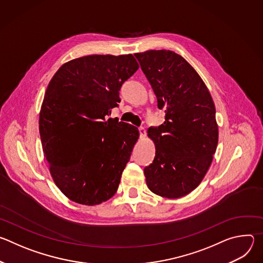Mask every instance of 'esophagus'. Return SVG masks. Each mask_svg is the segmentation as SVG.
I'll return each mask as SVG.
<instances>
[{"label":"esophagus","instance_id":"obj_1","mask_svg":"<svg viewBox=\"0 0 263 263\" xmlns=\"http://www.w3.org/2000/svg\"><path fill=\"white\" fill-rule=\"evenodd\" d=\"M138 130H139V136H140V138H144V137H145V135H146V131H145V129H144L143 127H140Z\"/></svg>","mask_w":263,"mask_h":263}]
</instances>
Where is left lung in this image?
<instances>
[{
    "instance_id": "8db88e82",
    "label": "left lung",
    "mask_w": 263,
    "mask_h": 263,
    "mask_svg": "<svg viewBox=\"0 0 263 263\" xmlns=\"http://www.w3.org/2000/svg\"><path fill=\"white\" fill-rule=\"evenodd\" d=\"M140 67L165 109L164 124L148 128L155 143L153 163L143 172L152 193L178 199L192 193L205 177L218 141L215 106L196 69L173 51L136 53Z\"/></svg>"
}]
</instances>
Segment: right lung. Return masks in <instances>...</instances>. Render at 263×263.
Returning <instances> with one entry per match:
<instances>
[{
    "mask_svg": "<svg viewBox=\"0 0 263 263\" xmlns=\"http://www.w3.org/2000/svg\"><path fill=\"white\" fill-rule=\"evenodd\" d=\"M133 55H89L64 63L45 93L40 133L51 176L69 200L88 206L114 197L138 129L108 119L138 69Z\"/></svg>",
    "mask_w": 263,
    "mask_h": 263,
    "instance_id": "add662e5",
    "label": "right lung"
}]
</instances>
